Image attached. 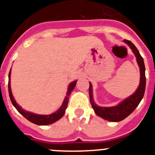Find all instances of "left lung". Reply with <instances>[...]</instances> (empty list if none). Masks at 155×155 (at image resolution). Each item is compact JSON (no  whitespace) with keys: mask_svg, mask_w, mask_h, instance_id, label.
<instances>
[{"mask_svg":"<svg viewBox=\"0 0 155 155\" xmlns=\"http://www.w3.org/2000/svg\"><path fill=\"white\" fill-rule=\"evenodd\" d=\"M124 42L129 45V46L132 49L133 52L134 53L137 57V61L140 67V81L139 87L137 90L135 91L134 94L125 99L124 102L119 104L116 106L113 107H100L97 106L96 104L94 103L92 98V89H91V84L89 83V95L90 102H91V106L94 110V113H96L98 116L105 119L106 120L112 122H120L121 120L127 118L129 115L134 111V109L137 107V105L140 102L143 98V94L145 91V86H146V77H145V66L143 63V57L140 54L139 51L137 47L133 44L130 41L124 39Z\"/></svg>","mask_w":155,"mask_h":155,"instance_id":"1","label":"left lung"}]
</instances>
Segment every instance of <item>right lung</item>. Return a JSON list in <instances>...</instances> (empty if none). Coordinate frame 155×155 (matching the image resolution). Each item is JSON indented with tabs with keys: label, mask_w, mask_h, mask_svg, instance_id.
<instances>
[{
	"label": "right lung",
	"mask_w": 155,
	"mask_h": 155,
	"mask_svg": "<svg viewBox=\"0 0 155 155\" xmlns=\"http://www.w3.org/2000/svg\"><path fill=\"white\" fill-rule=\"evenodd\" d=\"M10 75H11V71L9 72V81H8V92H9V96H10L11 101H12L13 105L15 107V109L18 111L19 113H21L25 118H26L28 121L33 123V124H37V125H48V124H51L54 122L57 121L61 118H62V116H64L65 113V110L67 109L68 104V99H69V96L71 94V91H73L75 85H76L77 81H74V82L71 83L68 87V91L67 93V96L64 98V101L63 102L61 107L56 112V113H53L50 115H37L34 114V113H29L27 111H25L24 109H21L15 101L12 95V91H11V86H10Z\"/></svg>",
	"instance_id": "obj_1"
}]
</instances>
